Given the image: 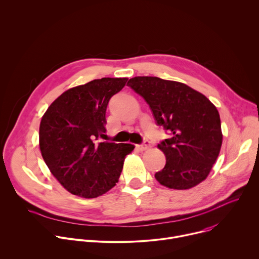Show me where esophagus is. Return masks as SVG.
Here are the masks:
<instances>
[{
  "instance_id": "1",
  "label": "esophagus",
  "mask_w": 259,
  "mask_h": 259,
  "mask_svg": "<svg viewBox=\"0 0 259 259\" xmlns=\"http://www.w3.org/2000/svg\"><path fill=\"white\" fill-rule=\"evenodd\" d=\"M137 147H138V150H139V151H141V152L146 151L147 149H150V147H151V142H150L149 140H144V141H143V143L138 144V145H137Z\"/></svg>"
}]
</instances>
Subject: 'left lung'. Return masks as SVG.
Here are the masks:
<instances>
[{
    "mask_svg": "<svg viewBox=\"0 0 259 259\" xmlns=\"http://www.w3.org/2000/svg\"><path fill=\"white\" fill-rule=\"evenodd\" d=\"M127 85L150 105L157 125L170 134L158 144L166 165L155 174L156 179L174 190H188L205 180L223 143L215 105L202 93L175 81L135 77Z\"/></svg>",
    "mask_w": 259,
    "mask_h": 259,
    "instance_id": "left-lung-1",
    "label": "left lung"
}]
</instances>
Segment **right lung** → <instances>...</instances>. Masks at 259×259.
I'll list each match as a JSON object with an SVG mask.
<instances>
[{"mask_svg": "<svg viewBox=\"0 0 259 259\" xmlns=\"http://www.w3.org/2000/svg\"><path fill=\"white\" fill-rule=\"evenodd\" d=\"M127 78H102L73 87L55 99L40 124V150L53 176L70 194L99 197L116 186L130 143L106 139L105 112L109 99Z\"/></svg>", "mask_w": 259, "mask_h": 259, "instance_id": "right-lung-1", "label": "right lung"}]
</instances>
